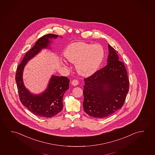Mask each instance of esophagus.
Masks as SVG:
<instances>
[{
  "label": "esophagus",
  "mask_w": 155,
  "mask_h": 155,
  "mask_svg": "<svg viewBox=\"0 0 155 155\" xmlns=\"http://www.w3.org/2000/svg\"><path fill=\"white\" fill-rule=\"evenodd\" d=\"M71 84L74 85V86H77L78 84H79V81L76 79H74L71 82Z\"/></svg>",
  "instance_id": "1"
}]
</instances>
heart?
<instances>
[{
    "instance_id": "b5f03b06",
    "label": "heart",
    "mask_w": 155,
    "mask_h": 155,
    "mask_svg": "<svg viewBox=\"0 0 155 155\" xmlns=\"http://www.w3.org/2000/svg\"><path fill=\"white\" fill-rule=\"evenodd\" d=\"M64 55L70 62L76 64L79 73L89 75L99 68L104 58L105 52L100 45L79 42L69 45Z\"/></svg>"
}]
</instances>
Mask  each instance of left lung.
<instances>
[{
    "label": "left lung",
    "mask_w": 155,
    "mask_h": 155,
    "mask_svg": "<svg viewBox=\"0 0 155 155\" xmlns=\"http://www.w3.org/2000/svg\"><path fill=\"white\" fill-rule=\"evenodd\" d=\"M107 64L84 78V111L89 116L104 118L123 107L129 92L127 73L117 51L108 45Z\"/></svg>",
    "instance_id": "obj_1"
}]
</instances>
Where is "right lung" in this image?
<instances>
[{"mask_svg":"<svg viewBox=\"0 0 155 155\" xmlns=\"http://www.w3.org/2000/svg\"><path fill=\"white\" fill-rule=\"evenodd\" d=\"M58 35H45L40 37L30 50L26 52L16 71V79L19 97L21 104L36 116L49 118L57 115L63 108V95L69 88V79L66 76H53L47 89L42 94L33 95L24 86L22 74L24 67L28 61L47 48L49 38H56Z\"/></svg>","mask_w":155,"mask_h":155,"instance_id":"1","label":"right lung"}]
</instances>
